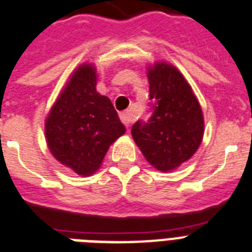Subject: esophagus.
<instances>
[{
	"instance_id": "obj_1",
	"label": "esophagus",
	"mask_w": 252,
	"mask_h": 252,
	"mask_svg": "<svg viewBox=\"0 0 252 252\" xmlns=\"http://www.w3.org/2000/svg\"><path fill=\"white\" fill-rule=\"evenodd\" d=\"M120 120L126 126H129L130 123L133 122V114L130 111H124L120 114Z\"/></svg>"
}]
</instances>
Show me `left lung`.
<instances>
[{"label":"left lung","mask_w":252,"mask_h":252,"mask_svg":"<svg viewBox=\"0 0 252 252\" xmlns=\"http://www.w3.org/2000/svg\"><path fill=\"white\" fill-rule=\"evenodd\" d=\"M151 116L132 126V137L146 160L167 172L197 151L203 137V114L179 69L158 63L149 69Z\"/></svg>","instance_id":"1"}]
</instances>
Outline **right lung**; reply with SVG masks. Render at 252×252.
<instances>
[{"label": "right lung", "instance_id": "right-lung-1", "mask_svg": "<svg viewBox=\"0 0 252 252\" xmlns=\"http://www.w3.org/2000/svg\"><path fill=\"white\" fill-rule=\"evenodd\" d=\"M95 83L93 66H80L45 124L54 158L83 176L97 171L110 145L126 132L111 101L95 91Z\"/></svg>", "mask_w": 252, "mask_h": 252}]
</instances>
